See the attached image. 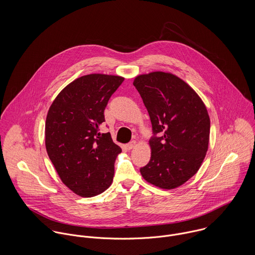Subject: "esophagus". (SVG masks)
Listing matches in <instances>:
<instances>
[{
    "instance_id": "34e87169",
    "label": "esophagus",
    "mask_w": 255,
    "mask_h": 255,
    "mask_svg": "<svg viewBox=\"0 0 255 255\" xmlns=\"http://www.w3.org/2000/svg\"><path fill=\"white\" fill-rule=\"evenodd\" d=\"M136 144H137V142H136L135 140H132L130 143H128V144H127V145H126V148H127L128 150H130V149H132L133 147H135Z\"/></svg>"
}]
</instances>
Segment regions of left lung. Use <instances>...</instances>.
<instances>
[{
  "instance_id": "left-lung-1",
  "label": "left lung",
  "mask_w": 255,
  "mask_h": 255,
  "mask_svg": "<svg viewBox=\"0 0 255 255\" xmlns=\"http://www.w3.org/2000/svg\"><path fill=\"white\" fill-rule=\"evenodd\" d=\"M133 85L148 111L153 136L151 158L140 168L146 182L173 189L199 170L209 144L210 119L197 93L180 77L153 72L137 75Z\"/></svg>"
}]
</instances>
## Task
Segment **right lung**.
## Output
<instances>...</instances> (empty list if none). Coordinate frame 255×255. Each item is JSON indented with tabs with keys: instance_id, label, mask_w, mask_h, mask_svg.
<instances>
[{
	"instance_id": "add662e5",
	"label": "right lung",
	"mask_w": 255,
	"mask_h": 255,
	"mask_svg": "<svg viewBox=\"0 0 255 255\" xmlns=\"http://www.w3.org/2000/svg\"><path fill=\"white\" fill-rule=\"evenodd\" d=\"M124 77L92 73L76 78L53 101L45 124V145L58 175L82 197L105 191L122 152L110 132L100 133L104 110Z\"/></svg>"
}]
</instances>
